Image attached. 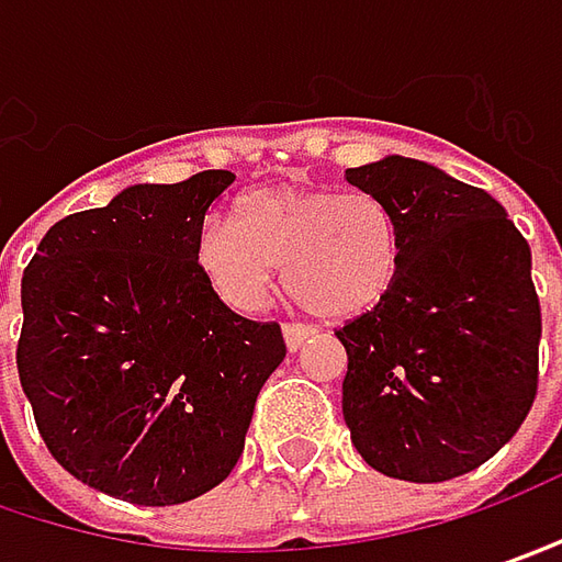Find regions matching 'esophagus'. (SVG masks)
I'll return each instance as SVG.
<instances>
[{"instance_id": "34e87169", "label": "esophagus", "mask_w": 562, "mask_h": 562, "mask_svg": "<svg viewBox=\"0 0 562 562\" xmlns=\"http://www.w3.org/2000/svg\"><path fill=\"white\" fill-rule=\"evenodd\" d=\"M282 336H285L289 352H295V349H302L307 339L314 336V327H307V324H285V327H282Z\"/></svg>"}]
</instances>
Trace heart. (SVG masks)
<instances>
[{
  "label": "heart",
  "instance_id": "1",
  "mask_svg": "<svg viewBox=\"0 0 562 562\" xmlns=\"http://www.w3.org/2000/svg\"><path fill=\"white\" fill-rule=\"evenodd\" d=\"M280 263L285 285L324 321L378 307L403 267V229L380 194L327 184H263L235 201V226L207 220L194 267L223 305L260 311Z\"/></svg>",
  "mask_w": 562,
  "mask_h": 562
}]
</instances>
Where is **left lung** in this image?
I'll return each instance as SVG.
<instances>
[{"label": "left lung", "mask_w": 562, "mask_h": 562, "mask_svg": "<svg viewBox=\"0 0 562 562\" xmlns=\"http://www.w3.org/2000/svg\"><path fill=\"white\" fill-rule=\"evenodd\" d=\"M396 210L403 267L378 307L336 329L355 450L386 477L434 484L487 462L538 393L531 248L475 184L422 159L346 169Z\"/></svg>", "instance_id": "1"}]
</instances>
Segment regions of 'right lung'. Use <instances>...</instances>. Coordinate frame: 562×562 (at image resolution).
I'll return each instance as SVG.
<instances>
[{
	"instance_id": "right-lung-1",
	"label": "right lung",
	"mask_w": 562,
	"mask_h": 562,
	"mask_svg": "<svg viewBox=\"0 0 562 562\" xmlns=\"http://www.w3.org/2000/svg\"><path fill=\"white\" fill-rule=\"evenodd\" d=\"M233 182L207 169L132 184L59 220L24 267L18 378L40 437L119 501L172 506L226 481L285 358L280 324L235 314L194 267V235Z\"/></svg>"
}]
</instances>
